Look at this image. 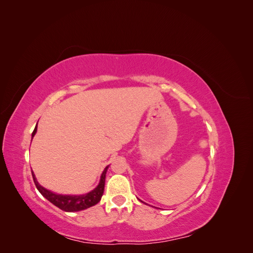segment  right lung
<instances>
[{
  "mask_svg": "<svg viewBox=\"0 0 253 253\" xmlns=\"http://www.w3.org/2000/svg\"><path fill=\"white\" fill-rule=\"evenodd\" d=\"M37 132V126L33 132V137L35 136ZM108 168L106 167L100 178V182L97 188H95L91 192L84 194V195H79V196H73V195H59V194H55L50 192V191L44 189L42 186H40L38 183L34 172L32 171L33 174V178L35 181V185L37 187V189L39 190V192L48 200L51 204H53L55 206H57L58 208H60L61 210L63 211H67V212H76V211H81L84 209H87L89 207L94 206L96 204H98L100 202L103 191H104V183H105V174L106 171H108Z\"/></svg>",
  "mask_w": 253,
  "mask_h": 253,
  "instance_id": "right-lung-1",
  "label": "right lung"
}]
</instances>
